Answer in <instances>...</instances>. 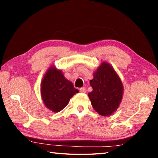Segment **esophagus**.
<instances>
[{"label":"esophagus","instance_id":"obj_1","mask_svg":"<svg viewBox=\"0 0 158 158\" xmlns=\"http://www.w3.org/2000/svg\"><path fill=\"white\" fill-rule=\"evenodd\" d=\"M79 91L81 92V93H85V91H86V90H85V87H82V88H81V89H79Z\"/></svg>","mask_w":158,"mask_h":158}]
</instances>
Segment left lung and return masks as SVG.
<instances>
[{"instance_id": "8db88e82", "label": "left lung", "mask_w": 158, "mask_h": 158, "mask_svg": "<svg viewBox=\"0 0 158 158\" xmlns=\"http://www.w3.org/2000/svg\"><path fill=\"white\" fill-rule=\"evenodd\" d=\"M93 91L88 96L93 109L103 116L113 114L119 107L123 95V85L113 67L102 62L90 81Z\"/></svg>"}]
</instances>
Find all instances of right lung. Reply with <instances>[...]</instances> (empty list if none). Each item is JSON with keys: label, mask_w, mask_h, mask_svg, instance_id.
<instances>
[{"label": "right lung", "mask_w": 158, "mask_h": 158, "mask_svg": "<svg viewBox=\"0 0 158 158\" xmlns=\"http://www.w3.org/2000/svg\"><path fill=\"white\" fill-rule=\"evenodd\" d=\"M79 90L67 79L63 72L51 65L44 74L40 85L42 100L44 105L54 113H58L68 105L69 100Z\"/></svg>", "instance_id": "right-lung-1"}]
</instances>
